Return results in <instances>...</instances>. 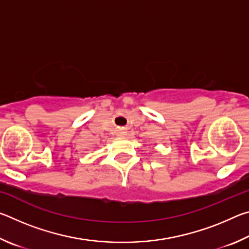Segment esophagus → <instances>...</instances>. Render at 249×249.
<instances>
[{
	"label": "esophagus",
	"mask_w": 249,
	"mask_h": 249,
	"mask_svg": "<svg viewBox=\"0 0 249 249\" xmlns=\"http://www.w3.org/2000/svg\"><path fill=\"white\" fill-rule=\"evenodd\" d=\"M125 135H126V130L124 129L117 130V136H125Z\"/></svg>",
	"instance_id": "obj_1"
}]
</instances>
